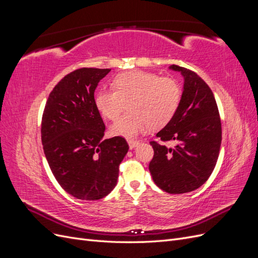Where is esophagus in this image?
<instances>
[{
	"label": "esophagus",
	"instance_id": "1",
	"mask_svg": "<svg viewBox=\"0 0 258 258\" xmlns=\"http://www.w3.org/2000/svg\"><path fill=\"white\" fill-rule=\"evenodd\" d=\"M128 144H129L130 150H132V148H135V147H137V146H138L139 142H138V141H135V140H129V141H128Z\"/></svg>",
	"mask_w": 258,
	"mask_h": 258
}]
</instances>
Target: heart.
<instances>
[{
    "label": "heart",
    "mask_w": 258,
    "mask_h": 258,
    "mask_svg": "<svg viewBox=\"0 0 258 258\" xmlns=\"http://www.w3.org/2000/svg\"><path fill=\"white\" fill-rule=\"evenodd\" d=\"M114 89L97 92L95 104L105 118L115 120L124 103L130 113L121 116L111 127L114 136L134 139L151 127L160 128L173 118L181 103L182 90L171 77L145 71L117 74Z\"/></svg>",
    "instance_id": "obj_1"
}]
</instances>
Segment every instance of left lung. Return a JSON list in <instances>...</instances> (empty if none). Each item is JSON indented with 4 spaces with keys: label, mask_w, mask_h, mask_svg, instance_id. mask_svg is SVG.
<instances>
[{
    "label": "left lung",
    "mask_w": 258,
    "mask_h": 258,
    "mask_svg": "<svg viewBox=\"0 0 258 258\" xmlns=\"http://www.w3.org/2000/svg\"><path fill=\"white\" fill-rule=\"evenodd\" d=\"M184 76L181 103L173 118L151 141L150 172L155 184L169 194H184L207 182L220 154L222 123L214 95L190 70L172 64ZM176 144L169 148L165 143Z\"/></svg>",
    "instance_id": "1"
}]
</instances>
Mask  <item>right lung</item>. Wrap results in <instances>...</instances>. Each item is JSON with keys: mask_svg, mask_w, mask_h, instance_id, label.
Segmentation results:
<instances>
[{"mask_svg": "<svg viewBox=\"0 0 258 258\" xmlns=\"http://www.w3.org/2000/svg\"><path fill=\"white\" fill-rule=\"evenodd\" d=\"M111 69L82 68L49 93L42 117V144L57 182L82 200H99L117 184L129 145L122 137L103 140L105 126L95 104L98 83Z\"/></svg>", "mask_w": 258, "mask_h": 258, "instance_id": "add662e5", "label": "right lung"}]
</instances>
